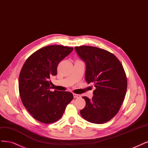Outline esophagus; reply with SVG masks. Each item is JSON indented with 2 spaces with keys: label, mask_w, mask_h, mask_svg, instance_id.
<instances>
[{
  "label": "esophagus",
  "mask_w": 148,
  "mask_h": 148,
  "mask_svg": "<svg viewBox=\"0 0 148 148\" xmlns=\"http://www.w3.org/2000/svg\"><path fill=\"white\" fill-rule=\"evenodd\" d=\"M73 97H74V98H79V97H81V95H79V94H73Z\"/></svg>",
  "instance_id": "esophagus-1"
}]
</instances>
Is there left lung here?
Returning <instances> with one entry per match:
<instances>
[{"mask_svg":"<svg viewBox=\"0 0 148 148\" xmlns=\"http://www.w3.org/2000/svg\"><path fill=\"white\" fill-rule=\"evenodd\" d=\"M75 49L85 63L86 81L95 87L92 99L83 97L86 106L80 114L91 123H106L118 113L125 98L127 81L124 68L108 51L90 46Z\"/></svg>","mask_w":148,"mask_h":148,"instance_id":"obj_1","label":"left lung"}]
</instances>
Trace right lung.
Returning a JSON list of instances; mask_svg holds the SVG:
<instances>
[{
    "instance_id": "add662e5",
    "label": "right lung",
    "mask_w": 148,
    "mask_h": 148,
    "mask_svg": "<svg viewBox=\"0 0 148 148\" xmlns=\"http://www.w3.org/2000/svg\"><path fill=\"white\" fill-rule=\"evenodd\" d=\"M73 49L61 45L43 47L30 56L20 72L19 91L23 104L34 118L42 123L58 121L73 99L70 92L51 91L49 80L57 75L59 63Z\"/></svg>"
}]
</instances>
